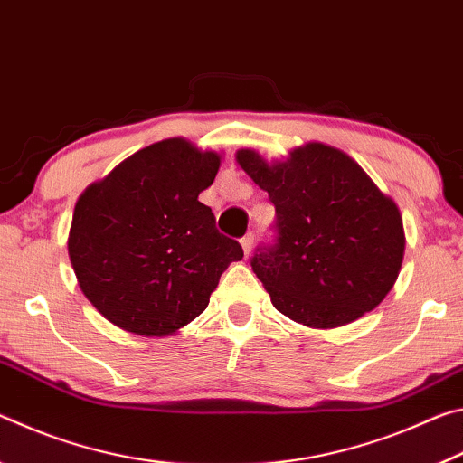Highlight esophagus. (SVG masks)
<instances>
[{"label":"esophagus","mask_w":463,"mask_h":463,"mask_svg":"<svg viewBox=\"0 0 463 463\" xmlns=\"http://www.w3.org/2000/svg\"><path fill=\"white\" fill-rule=\"evenodd\" d=\"M241 247H242V250H245V257H249L250 247H253V232H249L241 239Z\"/></svg>","instance_id":"1"}]
</instances>
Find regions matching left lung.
I'll return each instance as SVG.
<instances>
[{"label": "left lung", "instance_id": "8db88e82", "mask_svg": "<svg viewBox=\"0 0 463 463\" xmlns=\"http://www.w3.org/2000/svg\"><path fill=\"white\" fill-rule=\"evenodd\" d=\"M239 165L276 206L273 239L250 268L288 318L317 328L354 323L394 286L404 255L402 218L357 163L310 143L268 165L249 148Z\"/></svg>", "mask_w": 463, "mask_h": 463}]
</instances>
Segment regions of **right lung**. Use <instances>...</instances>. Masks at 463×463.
<instances>
[{
	"label": "right lung",
	"instance_id": "right-lung-1",
	"mask_svg": "<svg viewBox=\"0 0 463 463\" xmlns=\"http://www.w3.org/2000/svg\"><path fill=\"white\" fill-rule=\"evenodd\" d=\"M221 167L184 138L122 161L75 203L69 257L85 298L124 331L163 336L206 310L229 263L242 260L198 200Z\"/></svg>",
	"mask_w": 463,
	"mask_h": 463
}]
</instances>
